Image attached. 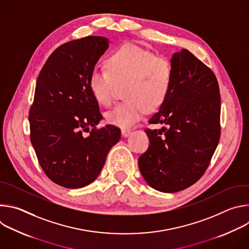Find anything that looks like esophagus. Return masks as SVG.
I'll return each mask as SVG.
<instances>
[{
	"label": "esophagus",
	"mask_w": 249,
	"mask_h": 249,
	"mask_svg": "<svg viewBox=\"0 0 249 249\" xmlns=\"http://www.w3.org/2000/svg\"><path fill=\"white\" fill-rule=\"evenodd\" d=\"M121 133H122V136H123V137H128V136L131 134V131H130L129 129H125V128H124V129L121 130Z\"/></svg>",
	"instance_id": "1"
}]
</instances>
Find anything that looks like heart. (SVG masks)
<instances>
[{
  "label": "heart",
  "instance_id": "heart-1",
  "mask_svg": "<svg viewBox=\"0 0 249 249\" xmlns=\"http://www.w3.org/2000/svg\"><path fill=\"white\" fill-rule=\"evenodd\" d=\"M106 68L94 69L89 76V89L94 98L109 106L115 98L116 84H125V101L106 113L110 124L128 128L149 110L165 101L172 84L171 62L132 43L122 45L106 61Z\"/></svg>",
  "mask_w": 249,
  "mask_h": 249
}]
</instances>
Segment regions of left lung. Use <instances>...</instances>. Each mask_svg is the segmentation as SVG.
<instances>
[{
	"instance_id": "left-lung-1",
	"label": "left lung",
	"mask_w": 249,
	"mask_h": 249,
	"mask_svg": "<svg viewBox=\"0 0 249 249\" xmlns=\"http://www.w3.org/2000/svg\"><path fill=\"white\" fill-rule=\"evenodd\" d=\"M172 84L146 129L148 150L138 160L154 189L173 193L197 182L206 171L221 136V95L213 71L187 49L173 54Z\"/></svg>"
}]
</instances>
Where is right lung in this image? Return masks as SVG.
I'll return each mask as SVG.
<instances>
[{
	"label": "right lung",
	"mask_w": 249,
	"mask_h": 249,
	"mask_svg": "<svg viewBox=\"0 0 249 249\" xmlns=\"http://www.w3.org/2000/svg\"><path fill=\"white\" fill-rule=\"evenodd\" d=\"M108 43L102 36L67 42L49 56L37 78L28 115L30 142L48 178L65 188L91 183L120 140L113 125L96 128L102 115L89 89V76Z\"/></svg>",
	"instance_id": "1"
}]
</instances>
